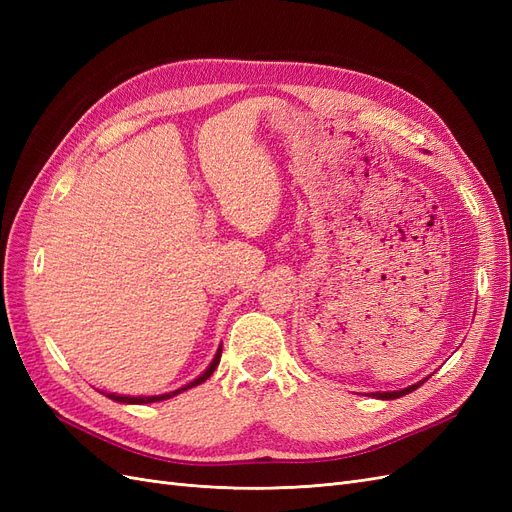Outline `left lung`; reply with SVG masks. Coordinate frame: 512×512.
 <instances>
[{
    "label": "left lung",
    "instance_id": "1",
    "mask_svg": "<svg viewBox=\"0 0 512 512\" xmlns=\"http://www.w3.org/2000/svg\"><path fill=\"white\" fill-rule=\"evenodd\" d=\"M425 382V380H423ZM423 382H416V384H412V386H408V389H404V391H393V393H374L378 399H397V397H404V395H408V393H412V391H416L418 386H421Z\"/></svg>",
    "mask_w": 512,
    "mask_h": 512
}]
</instances>
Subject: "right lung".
<instances>
[{
    "label": "right lung",
    "instance_id": "obj_1",
    "mask_svg": "<svg viewBox=\"0 0 512 512\" xmlns=\"http://www.w3.org/2000/svg\"><path fill=\"white\" fill-rule=\"evenodd\" d=\"M220 356H222V348L218 350V354H215V359L211 361V365L207 367V371L203 376H198L194 382H190V384H185V386H181L179 391H173V393H166V395H156V397H123V395H115V393H108L106 397H111V399H115V401H121V404H153V401H162V399H168V397H175V395H179L181 391H188V389H192V386H198V384H203L213 371H215V367H218V363H220Z\"/></svg>",
    "mask_w": 512,
    "mask_h": 512
}]
</instances>
